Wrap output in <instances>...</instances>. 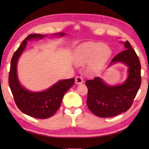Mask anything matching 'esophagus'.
Instances as JSON below:
<instances>
[{
	"instance_id": "34e87169",
	"label": "esophagus",
	"mask_w": 149,
	"mask_h": 149,
	"mask_svg": "<svg viewBox=\"0 0 149 149\" xmlns=\"http://www.w3.org/2000/svg\"><path fill=\"white\" fill-rule=\"evenodd\" d=\"M84 82V79L81 76H76L75 77V84H81Z\"/></svg>"
}]
</instances>
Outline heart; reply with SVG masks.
<instances>
[{
	"mask_svg": "<svg viewBox=\"0 0 149 149\" xmlns=\"http://www.w3.org/2000/svg\"><path fill=\"white\" fill-rule=\"evenodd\" d=\"M108 49L101 42L87 43L78 49L75 53L74 60L78 64H85L95 58L93 67H97L107 56Z\"/></svg>",
	"mask_w": 149,
	"mask_h": 149,
	"instance_id": "obj_1",
	"label": "heart"
}]
</instances>
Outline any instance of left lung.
I'll use <instances>...</instances> for the list:
<instances>
[{"label":"left lung","mask_w":149,"mask_h":149,"mask_svg":"<svg viewBox=\"0 0 149 149\" xmlns=\"http://www.w3.org/2000/svg\"><path fill=\"white\" fill-rule=\"evenodd\" d=\"M124 45L125 49L115 56L109 64L122 62L128 66L129 75L123 84L110 86L99 77L85 82L88 88L87 107L99 117H113L129 110L141 86L139 60L129 41H126Z\"/></svg>","instance_id":"1"}]
</instances>
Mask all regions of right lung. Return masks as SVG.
<instances>
[{
    "label": "right lung",
    "mask_w": 149,
    "mask_h": 149,
    "mask_svg": "<svg viewBox=\"0 0 149 149\" xmlns=\"http://www.w3.org/2000/svg\"><path fill=\"white\" fill-rule=\"evenodd\" d=\"M64 36L65 33L53 35ZM46 35L31 34L22 42L20 47L13 54L10 63L8 84L17 108L29 116L46 119L53 116L61 104L65 93L75 82L74 78L60 80L49 89L42 92H31L20 85L17 75V62L26 46L27 41L33 39H42Z\"/></svg>",
    "instance_id": "add662e5"
}]
</instances>
